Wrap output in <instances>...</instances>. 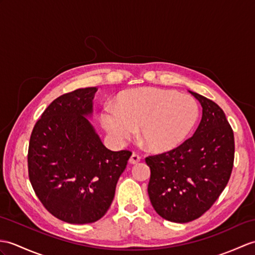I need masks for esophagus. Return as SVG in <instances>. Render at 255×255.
<instances>
[{"label": "esophagus", "instance_id": "esophagus-1", "mask_svg": "<svg viewBox=\"0 0 255 255\" xmlns=\"http://www.w3.org/2000/svg\"><path fill=\"white\" fill-rule=\"evenodd\" d=\"M140 159H141V157L138 154H135V153H132L131 156H130V158H129V163L130 164H137V163L140 162Z\"/></svg>", "mask_w": 255, "mask_h": 255}]
</instances>
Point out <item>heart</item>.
Instances as JSON below:
<instances>
[{"label":"heart","mask_w":255,"mask_h":255,"mask_svg":"<svg viewBox=\"0 0 255 255\" xmlns=\"http://www.w3.org/2000/svg\"><path fill=\"white\" fill-rule=\"evenodd\" d=\"M199 117L192 97L159 88H139L123 92L116 109L106 108L101 123L117 144H125L139 128V135L150 150L174 149L186 139Z\"/></svg>","instance_id":"1"}]
</instances>
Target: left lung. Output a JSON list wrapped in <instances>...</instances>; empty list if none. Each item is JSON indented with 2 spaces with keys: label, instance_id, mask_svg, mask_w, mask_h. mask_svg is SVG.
<instances>
[{
  "label": "left lung",
  "instance_id": "obj_1",
  "mask_svg": "<svg viewBox=\"0 0 255 255\" xmlns=\"http://www.w3.org/2000/svg\"><path fill=\"white\" fill-rule=\"evenodd\" d=\"M202 106V120L191 138L175 149L151 155L147 186L157 214L174 223L197 220L227 186L235 158L234 131L215 102L189 91Z\"/></svg>",
  "mask_w": 255,
  "mask_h": 255
}]
</instances>
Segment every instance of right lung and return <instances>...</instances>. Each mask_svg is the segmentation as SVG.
<instances>
[{"label": "right lung", "instance_id": "1", "mask_svg": "<svg viewBox=\"0 0 255 255\" xmlns=\"http://www.w3.org/2000/svg\"><path fill=\"white\" fill-rule=\"evenodd\" d=\"M96 87L58 97L35 123L28 173L37 197L53 216L89 224L105 215L131 152L109 150L91 123Z\"/></svg>", "mask_w": 255, "mask_h": 255}]
</instances>
